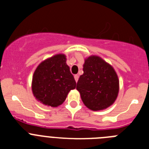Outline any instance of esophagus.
Returning a JSON list of instances; mask_svg holds the SVG:
<instances>
[{"instance_id": "obj_1", "label": "esophagus", "mask_w": 149, "mask_h": 149, "mask_svg": "<svg viewBox=\"0 0 149 149\" xmlns=\"http://www.w3.org/2000/svg\"><path fill=\"white\" fill-rule=\"evenodd\" d=\"M78 79H79V75L78 74H75V75H74V80H75L76 82H77Z\"/></svg>"}]
</instances>
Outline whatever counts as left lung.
Instances as JSON below:
<instances>
[{"label":"left lung","mask_w":149,"mask_h":149,"mask_svg":"<svg viewBox=\"0 0 149 149\" xmlns=\"http://www.w3.org/2000/svg\"><path fill=\"white\" fill-rule=\"evenodd\" d=\"M84 74L80 76L76 89L89 110H104L114 103L119 89L116 72L109 63L98 56L85 60Z\"/></svg>","instance_id":"obj_1"}]
</instances>
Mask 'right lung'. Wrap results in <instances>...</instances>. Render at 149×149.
Listing matches in <instances>:
<instances>
[{
    "mask_svg": "<svg viewBox=\"0 0 149 149\" xmlns=\"http://www.w3.org/2000/svg\"><path fill=\"white\" fill-rule=\"evenodd\" d=\"M75 87V80L66 64V56L63 54L42 62L33 76L34 97L43 104L52 107L61 105L68 93Z\"/></svg>",
    "mask_w": 149,
    "mask_h": 149,
    "instance_id": "right-lung-1",
    "label": "right lung"
}]
</instances>
